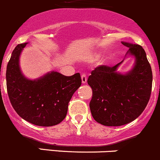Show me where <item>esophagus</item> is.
<instances>
[{
	"label": "esophagus",
	"instance_id": "1",
	"mask_svg": "<svg viewBox=\"0 0 160 160\" xmlns=\"http://www.w3.org/2000/svg\"><path fill=\"white\" fill-rule=\"evenodd\" d=\"M82 83H84V84L86 83V82H87V76L85 73H83L82 75Z\"/></svg>",
	"mask_w": 160,
	"mask_h": 160
}]
</instances>
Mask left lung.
Returning <instances> with one entry per match:
<instances>
[{"label":"left lung","instance_id":"obj_1","mask_svg":"<svg viewBox=\"0 0 160 160\" xmlns=\"http://www.w3.org/2000/svg\"><path fill=\"white\" fill-rule=\"evenodd\" d=\"M128 53L136 58L129 73L116 72L119 64L99 65L92 71L88 84L92 90L90 110L96 121L105 126H121L138 118L146 107L152 92V72L142 46L122 42Z\"/></svg>","mask_w":160,"mask_h":160}]
</instances>
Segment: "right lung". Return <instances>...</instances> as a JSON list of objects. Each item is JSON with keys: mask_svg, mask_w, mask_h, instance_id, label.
<instances>
[{"mask_svg": "<svg viewBox=\"0 0 160 160\" xmlns=\"http://www.w3.org/2000/svg\"><path fill=\"white\" fill-rule=\"evenodd\" d=\"M27 42L17 45L7 65L6 81L9 99L22 119L38 126L61 123L68 113V102L82 84L79 73L65 76L52 72L37 80H28L20 72L18 59Z\"/></svg>", "mask_w": 160, "mask_h": 160, "instance_id": "1", "label": "right lung"}]
</instances>
